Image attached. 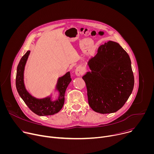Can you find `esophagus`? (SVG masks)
Wrapping results in <instances>:
<instances>
[{
  "label": "esophagus",
  "mask_w": 154,
  "mask_h": 154,
  "mask_svg": "<svg viewBox=\"0 0 154 154\" xmlns=\"http://www.w3.org/2000/svg\"><path fill=\"white\" fill-rule=\"evenodd\" d=\"M75 74L78 76H80L81 75H82L83 72V69L82 68V67L81 66H78L77 67V68L75 69Z\"/></svg>",
  "instance_id": "34e87169"
}]
</instances>
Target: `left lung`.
I'll use <instances>...</instances> for the list:
<instances>
[{
    "label": "left lung",
    "mask_w": 154,
    "mask_h": 154,
    "mask_svg": "<svg viewBox=\"0 0 154 154\" xmlns=\"http://www.w3.org/2000/svg\"><path fill=\"white\" fill-rule=\"evenodd\" d=\"M88 65L91 72L82 79L90 107L102 114L117 112L134 89V76L128 54L118 43L109 41L99 48Z\"/></svg>",
    "instance_id": "obj_1"
}]
</instances>
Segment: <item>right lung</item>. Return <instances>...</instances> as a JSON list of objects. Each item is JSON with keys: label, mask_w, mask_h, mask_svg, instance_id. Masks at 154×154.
Listing matches in <instances>:
<instances>
[{"label": "right lung", "mask_w": 154, "mask_h": 154, "mask_svg": "<svg viewBox=\"0 0 154 154\" xmlns=\"http://www.w3.org/2000/svg\"><path fill=\"white\" fill-rule=\"evenodd\" d=\"M30 52V51H27L21 58L18 64L16 77L17 91L20 97L34 113L39 116L53 115L60 112L64 105L65 91L71 81L70 72H67L58 79L57 88L60 93V96L58 100L52 101L50 97L37 99L27 91L24 84V70Z\"/></svg>", "instance_id": "1"}]
</instances>
